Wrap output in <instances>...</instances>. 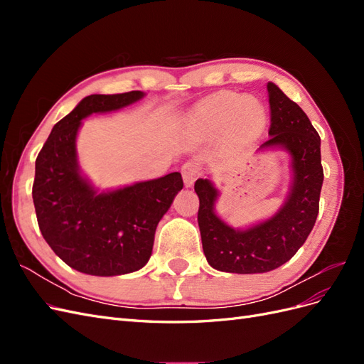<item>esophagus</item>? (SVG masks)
Wrapping results in <instances>:
<instances>
[{
	"label": "esophagus",
	"instance_id": "1",
	"mask_svg": "<svg viewBox=\"0 0 364 364\" xmlns=\"http://www.w3.org/2000/svg\"><path fill=\"white\" fill-rule=\"evenodd\" d=\"M181 171H182V178H183V182H185L186 186H193L196 179L200 176V167H199V164H197L196 161L185 162L182 165Z\"/></svg>",
	"mask_w": 364,
	"mask_h": 364
}]
</instances>
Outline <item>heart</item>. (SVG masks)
I'll return each instance as SVG.
<instances>
[{
  "mask_svg": "<svg viewBox=\"0 0 364 364\" xmlns=\"http://www.w3.org/2000/svg\"><path fill=\"white\" fill-rule=\"evenodd\" d=\"M266 107L253 97H240L234 92H223L209 98L208 102L197 111L196 119L200 124L246 132V134H258L266 124Z\"/></svg>",
  "mask_w": 364,
  "mask_h": 364,
  "instance_id": "1",
  "label": "heart"
}]
</instances>
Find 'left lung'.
Returning <instances> with one entry per match:
<instances>
[{
  "instance_id": "8db88e82",
  "label": "left lung",
  "mask_w": 364,
  "mask_h": 364,
  "mask_svg": "<svg viewBox=\"0 0 364 364\" xmlns=\"http://www.w3.org/2000/svg\"><path fill=\"white\" fill-rule=\"evenodd\" d=\"M270 105V138L262 147L282 146L293 158L294 179L287 202L267 222L247 230H234L214 214L217 190L199 179L202 246L209 266L229 273H264L287 262L305 243L316 223L323 182L321 136L305 112L277 85H267Z\"/></svg>"
}]
</instances>
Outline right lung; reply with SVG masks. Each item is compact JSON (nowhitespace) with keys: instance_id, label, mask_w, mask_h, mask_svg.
<instances>
[{"instance_id":"right-lung-1","label":"right lung","mask_w":364,"mask_h":364,"mask_svg":"<svg viewBox=\"0 0 364 364\" xmlns=\"http://www.w3.org/2000/svg\"><path fill=\"white\" fill-rule=\"evenodd\" d=\"M142 95L130 91L85 97L54 124L36 158L31 196L42 237L63 262L82 273L115 277L146 266L159 220L183 186L181 173L174 171L97 194L77 168L75 135L82 119L115 111Z\"/></svg>"}]
</instances>
